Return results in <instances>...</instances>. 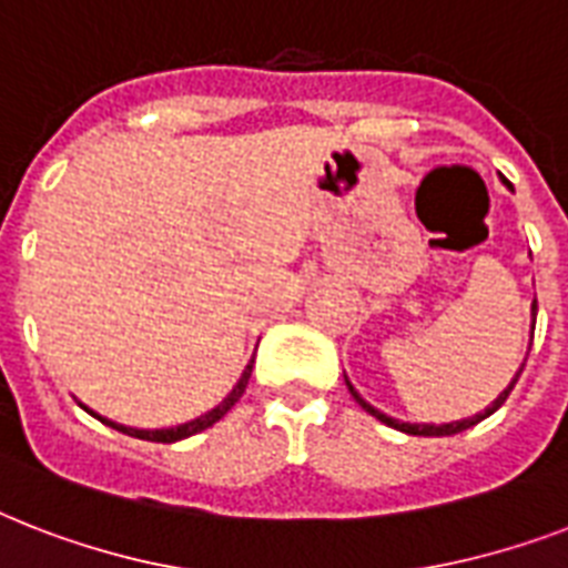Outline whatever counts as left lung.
<instances>
[{
  "instance_id": "left-lung-1",
  "label": "left lung",
  "mask_w": 568,
  "mask_h": 568,
  "mask_svg": "<svg viewBox=\"0 0 568 568\" xmlns=\"http://www.w3.org/2000/svg\"><path fill=\"white\" fill-rule=\"evenodd\" d=\"M534 315H537V301H534ZM521 368H525V363H521ZM521 368H519V374H521ZM519 374L513 377V383H510V386H507V388H504L501 395L495 397V404H493V406H486L484 413H477V415H471V418H463V422H450V424H406V422H395V418H388V415H383V413H379V409H374L372 404H365L363 397L356 395V388L351 386V383H347V388H351V395H354V400H356V404H359V406H363L365 413H372L374 418H379V422L388 424V427H395V430L409 433V436H454V433H459V430H468L471 424L484 422L486 415H493L495 409H498V406H501L504 400L510 397V392H513V386H516V379H519Z\"/></svg>"
}]
</instances>
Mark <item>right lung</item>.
<instances>
[{
    "label": "right lung",
    "mask_w": 568,
    "mask_h": 568,
    "mask_svg": "<svg viewBox=\"0 0 568 568\" xmlns=\"http://www.w3.org/2000/svg\"><path fill=\"white\" fill-rule=\"evenodd\" d=\"M250 372H253V359H250V365H247V368H244V374H241V379H239V383H235V388H232L230 395L223 397V404H217L212 409V413L200 415V418H194V422L180 424V427H168V430H135V427H123V424H114V422H109V418H100V415L91 413L88 406H84V409H88V413H91V415H97V418H100L102 424H109V427H114V430H120V433H126V436H135V439L180 442V439H185V436H194V433L205 430V427H212L214 422H221L223 415L230 413L232 406L239 404V397L244 395V388H247V379H250Z\"/></svg>",
    "instance_id": "add662e5"
}]
</instances>
